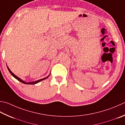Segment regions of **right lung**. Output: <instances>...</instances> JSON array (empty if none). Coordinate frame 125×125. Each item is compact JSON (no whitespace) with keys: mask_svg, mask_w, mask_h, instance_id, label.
<instances>
[{"mask_svg":"<svg viewBox=\"0 0 125 125\" xmlns=\"http://www.w3.org/2000/svg\"><path fill=\"white\" fill-rule=\"evenodd\" d=\"M7 69H8V70H9V72L10 73V74H11L12 76H13L14 78H15V79H16L17 80L19 81H20L21 82L23 83H24V84H35L37 83H38L39 82L41 81L45 80V79H46V78H48V76H49V75L48 77H45V78H44V79H41V80H37V81H35V82H24V81H23L22 80H21V79H20V78H19L18 77H17L16 75H14V74H13V73H12L10 70V69H9L8 67H7Z\"/></svg>","mask_w":125,"mask_h":125,"instance_id":"right-lung-1","label":"right lung"}]
</instances>
